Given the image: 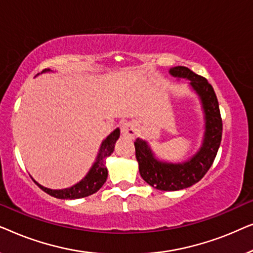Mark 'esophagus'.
I'll return each mask as SVG.
<instances>
[{
	"mask_svg": "<svg viewBox=\"0 0 253 253\" xmlns=\"http://www.w3.org/2000/svg\"><path fill=\"white\" fill-rule=\"evenodd\" d=\"M121 130H122V134L124 137H127V138H132L136 136V126H134V123L132 122H126L122 124V127H121Z\"/></svg>",
	"mask_w": 253,
	"mask_h": 253,
	"instance_id": "1",
	"label": "esophagus"
}]
</instances>
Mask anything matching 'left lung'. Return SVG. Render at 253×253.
Segmentation results:
<instances>
[{
    "mask_svg": "<svg viewBox=\"0 0 253 253\" xmlns=\"http://www.w3.org/2000/svg\"><path fill=\"white\" fill-rule=\"evenodd\" d=\"M169 74L178 79H188L190 87L199 96L205 120L202 146L193 157L181 164L158 160L147 141L140 138L134 141V147L144 181L161 191H177L199 182L213 165L222 138V120L215 92L206 78L185 67L171 68Z\"/></svg>",
    "mask_w": 253,
    "mask_h": 253,
    "instance_id": "obj_1",
    "label": "left lung"
}]
</instances>
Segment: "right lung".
<instances>
[{"label": "right lung", "mask_w": 253, "mask_h": 253, "mask_svg": "<svg viewBox=\"0 0 253 253\" xmlns=\"http://www.w3.org/2000/svg\"><path fill=\"white\" fill-rule=\"evenodd\" d=\"M50 71L49 69H44L42 72ZM120 137V129L117 127L102 141L101 146H100L99 153L96 155L95 162L93 164L92 168L89 169L87 175L78 182L77 184L70 186V188L62 189V190H51L44 186L40 185L39 183L34 181V183L39 186V188L48 195L55 197L58 199H78L84 198V197L91 196L95 193L101 186L105 184L107 176H108V170L106 168V158L109 157L114 152L116 140Z\"/></svg>", "instance_id": "add662e5"}]
</instances>
